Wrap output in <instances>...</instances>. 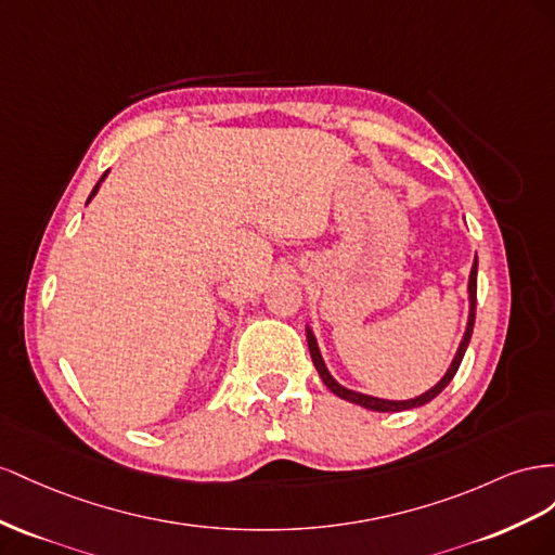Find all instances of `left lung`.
I'll list each match as a JSON object with an SVG mask.
<instances>
[{
    "mask_svg": "<svg viewBox=\"0 0 555 555\" xmlns=\"http://www.w3.org/2000/svg\"><path fill=\"white\" fill-rule=\"evenodd\" d=\"M477 269H479V260L474 258V262H472V272H469V281H467V297H469V313H467V325H465V335H463V339H461V346H457V351H455V356H453V360H451V365H449V370H447V374L439 378V382L430 388V390H425L423 395H418V398H411V400H384V398H374V395H365V392H358V390H351V388H346V386H341L335 376L330 374V370H327V365H325V360H323V356H321V348H319V341H315V335L311 332V327L307 325V341H309V353H311V360H313V365H315V370H319V374H321V378H323V384L337 395V398H341V400H346V402H353V404H360V406H365V409H370V411H406V409H416V406H423V404H427L430 400H435L437 395L444 390L449 384H451V378L455 376V372H457V367H461V362H463V356H465V351H467V346H469V339H472V330H474V315H477Z\"/></svg>",
    "mask_w": 555,
    "mask_h": 555,
    "instance_id": "left-lung-1",
    "label": "left lung"
}]
</instances>
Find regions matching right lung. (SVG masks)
I'll return each mask as SVG.
<instances>
[{"label":"right lung","mask_w":555,"mask_h":555,"mask_svg":"<svg viewBox=\"0 0 555 555\" xmlns=\"http://www.w3.org/2000/svg\"><path fill=\"white\" fill-rule=\"evenodd\" d=\"M106 173H108V171H104V177H102V179H100V181H98V185H94V188H92V193H90V197H88V202H90V199H92V197H94V195H98V190H100V185H102V181H104V179H106Z\"/></svg>","instance_id":"right-lung-1"}]
</instances>
